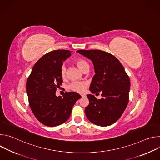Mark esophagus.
<instances>
[{"label": "esophagus", "mask_w": 160, "mask_h": 160, "mask_svg": "<svg viewBox=\"0 0 160 160\" xmlns=\"http://www.w3.org/2000/svg\"><path fill=\"white\" fill-rule=\"evenodd\" d=\"M81 96H82V98H84V97H85V95H83V94H82V95H81Z\"/></svg>", "instance_id": "1"}]
</instances>
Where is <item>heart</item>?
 Here are the masks:
<instances>
[{"label":"heart","instance_id":"obj_1","mask_svg":"<svg viewBox=\"0 0 160 160\" xmlns=\"http://www.w3.org/2000/svg\"><path fill=\"white\" fill-rule=\"evenodd\" d=\"M75 63L77 65V66L80 68V70L83 71V70L85 68V66H88V62L82 58H78L75 61ZM66 67L65 65H62L60 69V74L62 78H64L66 76ZM69 89L74 91V92H79V93H83L84 92L86 88H87V84L84 82H72L69 86H68Z\"/></svg>","mask_w":160,"mask_h":160}]
</instances>
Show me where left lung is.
I'll use <instances>...</instances> for the list:
<instances>
[{"instance_id": "1", "label": "left lung", "mask_w": 160, "mask_h": 160, "mask_svg": "<svg viewBox=\"0 0 160 160\" xmlns=\"http://www.w3.org/2000/svg\"><path fill=\"white\" fill-rule=\"evenodd\" d=\"M79 54L90 59L95 70L90 86L92 94L102 91V98L87 95L89 104L85 112L88 120L101 127L115 123L125 110L129 99L130 82L119 60L113 55L100 50H78Z\"/></svg>"}]
</instances>
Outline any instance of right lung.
Listing matches in <instances>:
<instances>
[{
    "mask_svg": "<svg viewBox=\"0 0 160 160\" xmlns=\"http://www.w3.org/2000/svg\"><path fill=\"white\" fill-rule=\"evenodd\" d=\"M72 52L56 50L43 56L33 66L27 82L30 107L36 118L48 127H56L68 120L73 105L81 98L75 92L57 97V88L61 85V67Z\"/></svg>",
    "mask_w": 160,
    "mask_h": 160,
    "instance_id": "add662e5",
    "label": "right lung"
}]
</instances>
